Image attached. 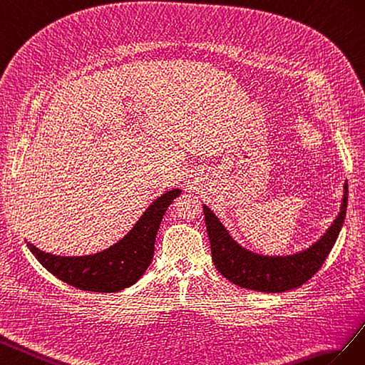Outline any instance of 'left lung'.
Masks as SVG:
<instances>
[{"label": "left lung", "mask_w": 365, "mask_h": 365, "mask_svg": "<svg viewBox=\"0 0 365 365\" xmlns=\"http://www.w3.org/2000/svg\"><path fill=\"white\" fill-rule=\"evenodd\" d=\"M347 199L349 185L346 182L339 212L327 231L307 249L289 255H262L249 251L234 240L211 207L203 205L206 231L215 267L234 284L258 292L279 294L299 287L318 272L330 254L344 223Z\"/></svg>", "instance_id": "left-lung-1"}]
</instances>
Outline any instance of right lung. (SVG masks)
<instances>
[{"mask_svg": "<svg viewBox=\"0 0 365 365\" xmlns=\"http://www.w3.org/2000/svg\"><path fill=\"white\" fill-rule=\"evenodd\" d=\"M180 192L182 190L174 188L159 195L127 235L101 252L61 257L41 251L29 242L27 247L50 274L73 287L88 292H119L136 283L151 264L162 218Z\"/></svg>", "mask_w": 365, "mask_h": 365, "instance_id": "obj_1", "label": "right lung"}]
</instances>
